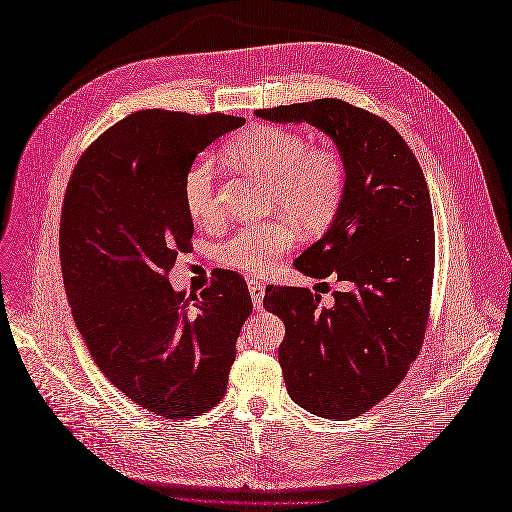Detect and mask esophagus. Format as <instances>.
Returning a JSON list of instances; mask_svg holds the SVG:
<instances>
[{"mask_svg": "<svg viewBox=\"0 0 512 512\" xmlns=\"http://www.w3.org/2000/svg\"><path fill=\"white\" fill-rule=\"evenodd\" d=\"M247 288H250V297H252V305L256 312H260L262 309V297H265V284L262 282H250L247 284Z\"/></svg>", "mask_w": 512, "mask_h": 512, "instance_id": "esophagus-1", "label": "esophagus"}]
</instances>
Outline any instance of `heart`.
<instances>
[{"label": "heart", "instance_id": "heart-1", "mask_svg": "<svg viewBox=\"0 0 512 512\" xmlns=\"http://www.w3.org/2000/svg\"><path fill=\"white\" fill-rule=\"evenodd\" d=\"M226 158L269 183V209H282L301 230H320L331 222L344 196V164L329 147L288 128L252 126L226 147ZM183 207L196 224L220 220L215 196V166L196 160L181 181ZM294 243V228L277 218L241 228L218 247L224 267L243 273H267Z\"/></svg>", "mask_w": 512, "mask_h": 512}]
</instances>
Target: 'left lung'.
I'll use <instances>...</instances> for the list:
<instances>
[{
	"mask_svg": "<svg viewBox=\"0 0 512 512\" xmlns=\"http://www.w3.org/2000/svg\"><path fill=\"white\" fill-rule=\"evenodd\" d=\"M254 115L309 123L342 158V203L294 269L350 288L322 307L307 288L269 286L262 305L286 324L277 356L294 404L337 421L361 416L404 380L425 337L436 252L427 181L391 123L348 102L322 98Z\"/></svg>",
	"mask_w": 512,
	"mask_h": 512,
	"instance_id": "left-lung-1",
	"label": "left lung"
}]
</instances>
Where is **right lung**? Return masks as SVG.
I'll list each match as a JSON object with an SVG mask.
<instances>
[{"mask_svg": "<svg viewBox=\"0 0 512 512\" xmlns=\"http://www.w3.org/2000/svg\"><path fill=\"white\" fill-rule=\"evenodd\" d=\"M243 117L138 111L108 128L76 164L59 226L72 316L102 374L136 406L192 418L222 401L252 299L218 269L200 294L166 273L190 250L181 181Z\"/></svg>", "mask_w": 512, "mask_h": 512, "instance_id": "1", "label": "right lung"}]
</instances>
